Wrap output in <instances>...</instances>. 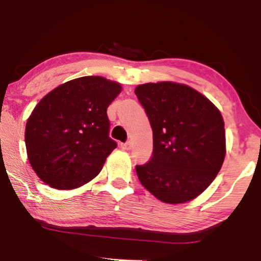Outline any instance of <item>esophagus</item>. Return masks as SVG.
Instances as JSON below:
<instances>
[{
	"label": "esophagus",
	"instance_id": "esophagus-1",
	"mask_svg": "<svg viewBox=\"0 0 261 261\" xmlns=\"http://www.w3.org/2000/svg\"><path fill=\"white\" fill-rule=\"evenodd\" d=\"M121 148L125 149V151H128V149L131 148V142H130V141H127V142H125V143H121Z\"/></svg>",
	"mask_w": 261,
	"mask_h": 261
}]
</instances>
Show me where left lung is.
<instances>
[{
	"mask_svg": "<svg viewBox=\"0 0 261 261\" xmlns=\"http://www.w3.org/2000/svg\"><path fill=\"white\" fill-rule=\"evenodd\" d=\"M135 94L153 131L151 160L136 166L141 184L167 203L195 199L216 178L226 154L220 110L180 83H146Z\"/></svg>",
	"mask_w": 261,
	"mask_h": 261,
	"instance_id": "obj_1",
	"label": "left lung"
}]
</instances>
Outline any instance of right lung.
I'll use <instances>...</instances> for the list:
<instances>
[{
	"label": "right lung",
	"instance_id": "1",
	"mask_svg": "<svg viewBox=\"0 0 261 261\" xmlns=\"http://www.w3.org/2000/svg\"><path fill=\"white\" fill-rule=\"evenodd\" d=\"M119 83L86 76L59 86L38 103L25 126L33 169L45 184L74 189L95 178L116 148L107 109Z\"/></svg>",
	"mask_w": 261,
	"mask_h": 261
}]
</instances>
